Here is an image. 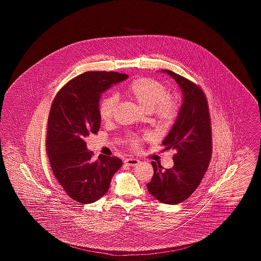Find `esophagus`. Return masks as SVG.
<instances>
[{
  "mask_svg": "<svg viewBox=\"0 0 261 261\" xmlns=\"http://www.w3.org/2000/svg\"><path fill=\"white\" fill-rule=\"evenodd\" d=\"M125 164L129 165V166H136L139 163L140 161L137 160V159H133V158H130V159H126L124 161Z\"/></svg>",
  "mask_w": 261,
  "mask_h": 261,
  "instance_id": "esophagus-1",
  "label": "esophagus"
}]
</instances>
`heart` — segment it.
I'll use <instances>...</instances> for the list:
<instances>
[{"instance_id":"b5f03b06","label":"heart","mask_w":261,"mask_h":261,"mask_svg":"<svg viewBox=\"0 0 261 261\" xmlns=\"http://www.w3.org/2000/svg\"><path fill=\"white\" fill-rule=\"evenodd\" d=\"M126 94L143 110L162 121L172 120L178 112V106L169 98L168 90L154 79L141 78L133 81L126 89ZM116 106L117 99L115 96L111 95L101 99L99 107L100 118L103 121L111 120ZM129 141L134 147L138 146L139 141L135 137H131Z\"/></svg>"}]
</instances>
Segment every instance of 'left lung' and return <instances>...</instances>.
<instances>
[{
	"mask_svg": "<svg viewBox=\"0 0 261 261\" xmlns=\"http://www.w3.org/2000/svg\"><path fill=\"white\" fill-rule=\"evenodd\" d=\"M162 72L175 79L183 101L168 135L162 141L165 149H174L173 167L162 169L151 162L153 176L147 184L150 195L167 204L186 200L198 188L211 162V126L207 100L202 90L173 71Z\"/></svg>",
	"mask_w": 261,
	"mask_h": 261,
	"instance_id": "1",
	"label": "left lung"
}]
</instances>
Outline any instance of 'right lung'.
<instances>
[{
    "instance_id": "right-lung-1",
    "label": "right lung",
    "mask_w": 261,
    "mask_h": 261,
    "mask_svg": "<svg viewBox=\"0 0 261 261\" xmlns=\"http://www.w3.org/2000/svg\"><path fill=\"white\" fill-rule=\"evenodd\" d=\"M127 78L118 72L87 71L62 88L53 101L46 143L50 167L66 194L80 203L103 197L122 165L116 156L101 155L93 162L84 139L99 131L101 94Z\"/></svg>"
}]
</instances>
